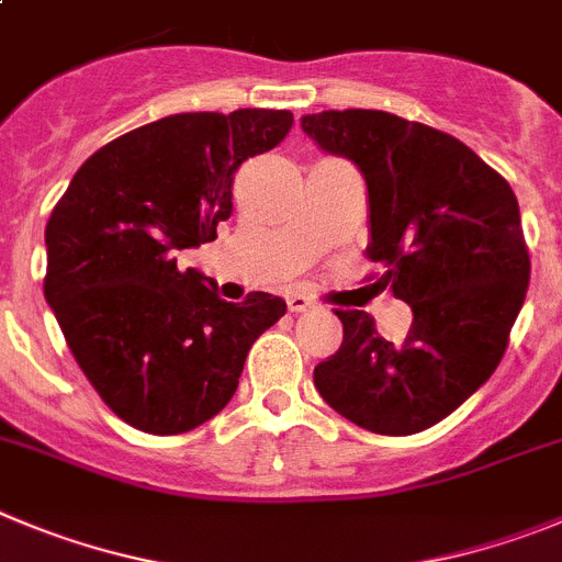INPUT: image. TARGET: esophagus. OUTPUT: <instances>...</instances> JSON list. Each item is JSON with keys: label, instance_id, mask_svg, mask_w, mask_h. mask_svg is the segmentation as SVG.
<instances>
[{"label": "esophagus", "instance_id": "1", "mask_svg": "<svg viewBox=\"0 0 562 562\" xmlns=\"http://www.w3.org/2000/svg\"><path fill=\"white\" fill-rule=\"evenodd\" d=\"M286 306H290L292 315H301V312H308V308H315V301L308 295H301V292H295V295L286 297Z\"/></svg>", "mask_w": 562, "mask_h": 562}]
</instances>
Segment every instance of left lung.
<instances>
[{
	"label": "left lung",
	"instance_id": "8db88e82",
	"mask_svg": "<svg viewBox=\"0 0 562 562\" xmlns=\"http://www.w3.org/2000/svg\"><path fill=\"white\" fill-rule=\"evenodd\" d=\"M326 153L351 158L370 203L379 284L409 303L401 345L359 308H337L342 345L315 387L375 435L440 424L493 375L529 286V250L507 180L449 133L387 111H323L301 120Z\"/></svg>",
	"mask_w": 562,
	"mask_h": 562
}]
</instances>
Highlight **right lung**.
I'll return each instance as SVG.
<instances>
[{"label":"right lung","mask_w":562,"mask_h":562,"mask_svg":"<svg viewBox=\"0 0 562 562\" xmlns=\"http://www.w3.org/2000/svg\"><path fill=\"white\" fill-rule=\"evenodd\" d=\"M290 111L175 113L113 138L46 223L44 297L108 409L147 435H183L239 387L250 345L286 303L220 301L178 254L217 239L241 161L272 150Z\"/></svg>","instance_id":"1"}]
</instances>
